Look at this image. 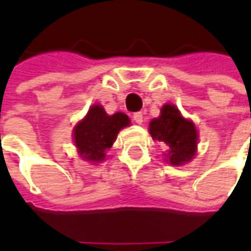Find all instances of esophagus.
<instances>
[{
    "label": "esophagus",
    "mask_w": 251,
    "mask_h": 251,
    "mask_svg": "<svg viewBox=\"0 0 251 251\" xmlns=\"http://www.w3.org/2000/svg\"><path fill=\"white\" fill-rule=\"evenodd\" d=\"M133 121L136 124H138V125H141L142 122H144V115H142V113H134L133 114Z\"/></svg>",
    "instance_id": "esophagus-1"
}]
</instances>
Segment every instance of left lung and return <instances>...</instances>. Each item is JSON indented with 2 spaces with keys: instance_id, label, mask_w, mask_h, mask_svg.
<instances>
[{
  "instance_id": "8db88e82",
  "label": "left lung",
  "mask_w": 251,
  "mask_h": 251,
  "mask_svg": "<svg viewBox=\"0 0 251 251\" xmlns=\"http://www.w3.org/2000/svg\"><path fill=\"white\" fill-rule=\"evenodd\" d=\"M149 133L153 140L164 142L168 151L165 161L183 165L194 158L198 147V130L194 122L185 120L175 104H164L158 118L151 121Z\"/></svg>"
}]
</instances>
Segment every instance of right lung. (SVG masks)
<instances>
[{"label": "right lung", "mask_w": 251, "mask_h": 251, "mask_svg": "<svg viewBox=\"0 0 251 251\" xmlns=\"http://www.w3.org/2000/svg\"><path fill=\"white\" fill-rule=\"evenodd\" d=\"M130 125L124 113L107 115L100 104H94L87 115L74 129V141L80 157L99 163L106 157V151L113 147L118 131Z\"/></svg>", "instance_id": "right-lung-1"}]
</instances>
